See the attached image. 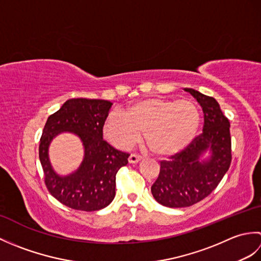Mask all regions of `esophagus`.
Segmentation results:
<instances>
[{"instance_id": "34e87169", "label": "esophagus", "mask_w": 261, "mask_h": 261, "mask_svg": "<svg viewBox=\"0 0 261 261\" xmlns=\"http://www.w3.org/2000/svg\"><path fill=\"white\" fill-rule=\"evenodd\" d=\"M142 159L141 156H139V154H136V153H131L129 156V163L130 164H136L138 162H140V160Z\"/></svg>"}]
</instances>
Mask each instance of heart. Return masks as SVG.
<instances>
[{"instance_id":"1","label":"heart","mask_w":261,"mask_h":261,"mask_svg":"<svg viewBox=\"0 0 261 261\" xmlns=\"http://www.w3.org/2000/svg\"><path fill=\"white\" fill-rule=\"evenodd\" d=\"M199 122V110L190 99L148 97L127 105L124 113L111 112L103 131L107 139L120 149H129L145 132L150 151L167 157L190 145Z\"/></svg>"}]
</instances>
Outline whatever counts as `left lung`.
I'll use <instances>...</instances> for the list:
<instances>
[{"label": "left lung", "instance_id": "8db88e82", "mask_svg": "<svg viewBox=\"0 0 261 261\" xmlns=\"http://www.w3.org/2000/svg\"><path fill=\"white\" fill-rule=\"evenodd\" d=\"M202 107L204 126L184 150L160 162L159 176L151 186L154 199L167 207H187L208 196L231 164L230 122L216 99L184 88ZM206 152L207 160L201 157Z\"/></svg>", "mask_w": 261, "mask_h": 261}]
</instances>
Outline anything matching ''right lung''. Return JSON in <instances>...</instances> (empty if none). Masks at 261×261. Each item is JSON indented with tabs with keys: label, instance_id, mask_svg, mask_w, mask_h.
I'll use <instances>...</instances> for the list:
<instances>
[{
	"label": "right lung",
	"instance_id": "right-lung-1",
	"mask_svg": "<svg viewBox=\"0 0 261 261\" xmlns=\"http://www.w3.org/2000/svg\"><path fill=\"white\" fill-rule=\"evenodd\" d=\"M112 103L105 99L71 98L49 116L39 146V158L49 193L70 208L98 211L113 201L115 176L130 154L103 140V125ZM63 132L79 136L85 147L80 167L67 176L58 175L48 160V146Z\"/></svg>",
	"mask_w": 261,
	"mask_h": 261
}]
</instances>
